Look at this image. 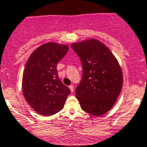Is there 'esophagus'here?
I'll list each match as a JSON object with an SVG mask.
<instances>
[{
	"label": "esophagus",
	"mask_w": 147,
	"mask_h": 147,
	"mask_svg": "<svg viewBox=\"0 0 147 147\" xmlns=\"http://www.w3.org/2000/svg\"><path fill=\"white\" fill-rule=\"evenodd\" d=\"M69 89L71 90V92H74V86L73 85L69 86Z\"/></svg>",
	"instance_id": "1"
}]
</instances>
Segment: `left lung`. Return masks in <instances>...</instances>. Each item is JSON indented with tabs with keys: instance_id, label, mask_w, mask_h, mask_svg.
Returning <instances> with one entry per match:
<instances>
[{
	"instance_id": "1",
	"label": "left lung",
	"mask_w": 147,
	"mask_h": 147,
	"mask_svg": "<svg viewBox=\"0 0 147 147\" xmlns=\"http://www.w3.org/2000/svg\"><path fill=\"white\" fill-rule=\"evenodd\" d=\"M81 61L82 76L75 89L82 109L100 116L116 101L123 86V74L110 49L95 38L71 44Z\"/></svg>"
}]
</instances>
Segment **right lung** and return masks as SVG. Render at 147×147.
<instances>
[{"instance_id":"1","label":"right lung","mask_w":147,"mask_h":147,"mask_svg":"<svg viewBox=\"0 0 147 147\" xmlns=\"http://www.w3.org/2000/svg\"><path fill=\"white\" fill-rule=\"evenodd\" d=\"M68 46L49 42L29 56L23 72L22 91L29 106L40 115L49 116L63 109L70 89L63 84L57 64Z\"/></svg>"}]
</instances>
